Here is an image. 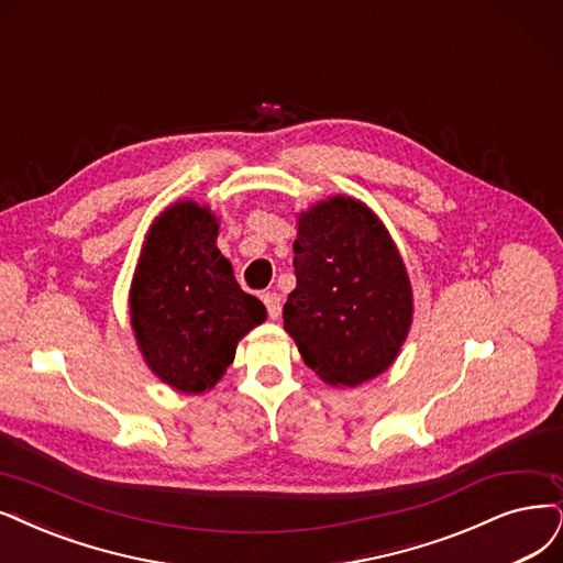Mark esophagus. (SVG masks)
Listing matches in <instances>:
<instances>
[{"mask_svg":"<svg viewBox=\"0 0 563 563\" xmlns=\"http://www.w3.org/2000/svg\"><path fill=\"white\" fill-rule=\"evenodd\" d=\"M262 301H264V306H266V310H268V318H271V320H278V318H280V295H276V292H264V295H262Z\"/></svg>","mask_w":563,"mask_h":563,"instance_id":"1","label":"esophagus"}]
</instances>
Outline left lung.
I'll use <instances>...</instances> for the list:
<instances>
[{
  "instance_id": "obj_1",
  "label": "left lung",
  "mask_w": 563,
  "mask_h": 563,
  "mask_svg": "<svg viewBox=\"0 0 563 563\" xmlns=\"http://www.w3.org/2000/svg\"><path fill=\"white\" fill-rule=\"evenodd\" d=\"M297 287L283 320L306 366L329 385L357 387L399 355L412 292L383 222L350 197H331L299 218Z\"/></svg>"
}]
</instances>
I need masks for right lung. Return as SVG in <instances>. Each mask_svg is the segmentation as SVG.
<instances>
[{
  "label": "right lung",
  "instance_id": "obj_1",
  "mask_svg": "<svg viewBox=\"0 0 563 563\" xmlns=\"http://www.w3.org/2000/svg\"><path fill=\"white\" fill-rule=\"evenodd\" d=\"M206 206L180 201L155 220L130 292L132 327L145 362L185 394L211 389L236 343L264 322V303L239 287L216 245Z\"/></svg>",
  "mask_w": 563,
  "mask_h": 563
}]
</instances>
